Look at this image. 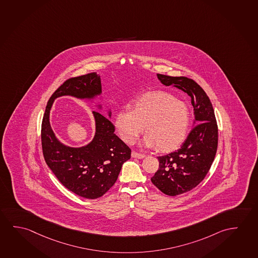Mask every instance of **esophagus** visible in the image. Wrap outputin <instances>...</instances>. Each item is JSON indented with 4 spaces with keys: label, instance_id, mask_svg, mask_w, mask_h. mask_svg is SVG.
<instances>
[{
    "label": "esophagus",
    "instance_id": "34e87169",
    "mask_svg": "<svg viewBox=\"0 0 258 258\" xmlns=\"http://www.w3.org/2000/svg\"><path fill=\"white\" fill-rule=\"evenodd\" d=\"M132 157L135 158V159H143V158H145V155L142 154V153H138V152L133 151V152H132Z\"/></svg>",
    "mask_w": 258,
    "mask_h": 258
}]
</instances>
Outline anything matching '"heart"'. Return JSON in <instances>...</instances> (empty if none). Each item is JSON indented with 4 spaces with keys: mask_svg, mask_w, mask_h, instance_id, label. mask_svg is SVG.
<instances>
[{
    "mask_svg": "<svg viewBox=\"0 0 258 258\" xmlns=\"http://www.w3.org/2000/svg\"><path fill=\"white\" fill-rule=\"evenodd\" d=\"M189 123L190 113L184 102L169 93L157 91L138 98L132 110L119 111L114 123L120 138L127 143H134L145 125L144 145L170 152L184 142Z\"/></svg>",
    "mask_w": 258,
    "mask_h": 258,
    "instance_id": "heart-1",
    "label": "heart"
}]
</instances>
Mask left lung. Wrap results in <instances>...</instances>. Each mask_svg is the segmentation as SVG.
<instances>
[{
  "instance_id": "left-lung-1",
  "label": "left lung",
  "mask_w": 258,
  "mask_h": 258,
  "mask_svg": "<svg viewBox=\"0 0 258 258\" xmlns=\"http://www.w3.org/2000/svg\"><path fill=\"white\" fill-rule=\"evenodd\" d=\"M165 86L183 90L194 106V127L181 147L158 157L160 167L152 184L167 196L176 197L195 188L207 175L216 155L218 126L213 105L197 82L186 77L157 74Z\"/></svg>"
}]
</instances>
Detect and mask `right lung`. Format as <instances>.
Returning a JSON list of instances; mask_svg holds the SVG:
<instances>
[{"instance_id": "right-lung-1", "label": "right lung", "mask_w": 258, "mask_h": 258, "mask_svg": "<svg viewBox=\"0 0 258 258\" xmlns=\"http://www.w3.org/2000/svg\"><path fill=\"white\" fill-rule=\"evenodd\" d=\"M101 94V80L97 73L69 79L51 96L42 122V149L47 166L66 188L87 199L102 197L114 185L123 164L131 158V150L115 135L109 119L111 109L106 112L107 117L92 111L94 137L77 148L67 146L55 136L50 124V111L53 101L62 96L93 102L98 96L102 98ZM96 107L102 110L101 104Z\"/></svg>"}]
</instances>
